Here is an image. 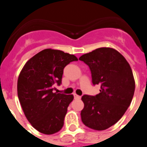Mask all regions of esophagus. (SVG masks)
Returning <instances> with one entry per match:
<instances>
[{
  "mask_svg": "<svg viewBox=\"0 0 147 147\" xmlns=\"http://www.w3.org/2000/svg\"><path fill=\"white\" fill-rule=\"evenodd\" d=\"M74 96L75 99H80V98H81V96H80L76 94V93H74Z\"/></svg>",
  "mask_w": 147,
  "mask_h": 147,
  "instance_id": "34e87169",
  "label": "esophagus"
}]
</instances>
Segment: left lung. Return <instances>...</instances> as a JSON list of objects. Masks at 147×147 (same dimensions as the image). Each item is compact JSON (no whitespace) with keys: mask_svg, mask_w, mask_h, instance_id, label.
Segmentation results:
<instances>
[{"mask_svg":"<svg viewBox=\"0 0 147 147\" xmlns=\"http://www.w3.org/2000/svg\"><path fill=\"white\" fill-rule=\"evenodd\" d=\"M79 59L89 66L93 85H100L95 96L82 97L83 124L94 130H105L117 123L125 113L134 95V76L124 56L109 47L83 54Z\"/></svg>","mask_w":147,"mask_h":147,"instance_id":"1","label":"left lung"}]
</instances>
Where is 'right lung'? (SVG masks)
Listing matches in <instances>:
<instances>
[{"label": "right lung", "instance_id": "1", "mask_svg": "<svg viewBox=\"0 0 147 147\" xmlns=\"http://www.w3.org/2000/svg\"><path fill=\"white\" fill-rule=\"evenodd\" d=\"M78 59L74 54L46 49L26 62L18 80V96L27 120L45 135L59 132L63 127L73 95L54 92L60 85L64 67Z\"/></svg>", "mask_w": 147, "mask_h": 147}]
</instances>
